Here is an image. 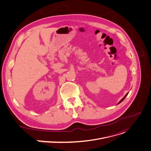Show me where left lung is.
<instances>
[{
	"instance_id": "left-lung-1",
	"label": "left lung",
	"mask_w": 151,
	"mask_h": 151,
	"mask_svg": "<svg viewBox=\"0 0 151 151\" xmlns=\"http://www.w3.org/2000/svg\"><path fill=\"white\" fill-rule=\"evenodd\" d=\"M128 93H127V94H126V95L125 96H124V97H123V98H122V100H121V101H120V102H119L118 104H120V103L121 102H122V101H123V100H124V99H125V98H126V96H127L128 95Z\"/></svg>"
}]
</instances>
